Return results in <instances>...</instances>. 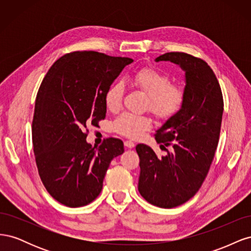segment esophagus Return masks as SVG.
Masks as SVG:
<instances>
[{"mask_svg": "<svg viewBox=\"0 0 251 251\" xmlns=\"http://www.w3.org/2000/svg\"><path fill=\"white\" fill-rule=\"evenodd\" d=\"M125 146L127 148V149H133L135 147V143L131 140H126L125 141Z\"/></svg>", "mask_w": 251, "mask_h": 251, "instance_id": "34e87169", "label": "esophagus"}]
</instances>
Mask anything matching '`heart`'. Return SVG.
<instances>
[{
	"label": "heart",
	"instance_id": "1",
	"mask_svg": "<svg viewBox=\"0 0 251 251\" xmlns=\"http://www.w3.org/2000/svg\"><path fill=\"white\" fill-rule=\"evenodd\" d=\"M133 82L149 95V109L157 118L169 119L180 111L185 94L180 86L173 85L172 79L154 67H143L133 75ZM125 87L121 82H114L104 93L105 107L116 111L121 107ZM151 126V119L146 115H136L125 112L112 124L114 132L128 138H137Z\"/></svg>",
	"mask_w": 251,
	"mask_h": 251
}]
</instances>
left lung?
<instances>
[{
  "label": "left lung",
  "instance_id": "8db88e82",
  "mask_svg": "<svg viewBox=\"0 0 251 251\" xmlns=\"http://www.w3.org/2000/svg\"><path fill=\"white\" fill-rule=\"evenodd\" d=\"M156 62L170 60L185 71L184 102L180 111L158 128L160 148L172 146L158 158L146 144H137L140 176L138 191L149 203L172 208L199 191L215 157L224 110L221 87L203 59L184 52H169Z\"/></svg>",
  "mask_w": 251,
  "mask_h": 251
}]
</instances>
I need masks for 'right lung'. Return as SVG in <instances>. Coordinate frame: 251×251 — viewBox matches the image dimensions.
Returning <instances> with one entry per match:
<instances>
[{
    "label": "right lung",
    "instance_id": "right-lung-1",
    "mask_svg": "<svg viewBox=\"0 0 251 251\" xmlns=\"http://www.w3.org/2000/svg\"><path fill=\"white\" fill-rule=\"evenodd\" d=\"M132 58L95 51L67 53L51 66L36 95L32 143L37 171L59 203L80 207L95 200L113 158L124 142L107 138L100 147L86 141L107 107L104 93Z\"/></svg>",
    "mask_w": 251,
    "mask_h": 251
}]
</instances>
